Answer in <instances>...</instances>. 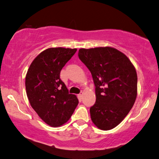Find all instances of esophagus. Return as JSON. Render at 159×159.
Segmentation results:
<instances>
[{
  "label": "esophagus",
  "instance_id": "esophagus-1",
  "mask_svg": "<svg viewBox=\"0 0 159 159\" xmlns=\"http://www.w3.org/2000/svg\"><path fill=\"white\" fill-rule=\"evenodd\" d=\"M83 95V93L81 92V93H80V94H79V95H78V97H79V99H82Z\"/></svg>",
  "mask_w": 159,
  "mask_h": 159
}]
</instances>
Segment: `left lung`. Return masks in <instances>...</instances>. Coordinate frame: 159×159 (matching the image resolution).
<instances>
[{
    "label": "left lung",
    "instance_id": "8db88e82",
    "mask_svg": "<svg viewBox=\"0 0 159 159\" xmlns=\"http://www.w3.org/2000/svg\"><path fill=\"white\" fill-rule=\"evenodd\" d=\"M79 57L90 70L95 86L91 120L99 129L111 130L124 119L135 102V68L127 56L111 47L81 48Z\"/></svg>",
    "mask_w": 159,
    "mask_h": 159
}]
</instances>
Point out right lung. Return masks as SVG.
Segmentation results:
<instances>
[{"label":"right lung","instance_id":"1","mask_svg":"<svg viewBox=\"0 0 159 159\" xmlns=\"http://www.w3.org/2000/svg\"><path fill=\"white\" fill-rule=\"evenodd\" d=\"M77 49L50 48L32 61L26 75V95L39 116L52 127L68 121L79 104L60 79V71Z\"/></svg>","mask_w":159,"mask_h":159}]
</instances>
